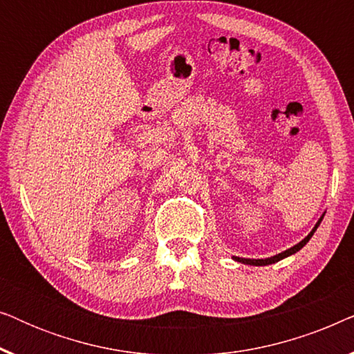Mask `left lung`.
Returning a JSON list of instances; mask_svg holds the SVG:
<instances>
[{"label": "left lung", "mask_w": 354, "mask_h": 354, "mask_svg": "<svg viewBox=\"0 0 354 354\" xmlns=\"http://www.w3.org/2000/svg\"><path fill=\"white\" fill-rule=\"evenodd\" d=\"M322 219H324V214L319 217V221L316 222V225H314V229L309 232V234L304 236V239L299 241V243H297L295 246H292V248H288V250H285V251H282V253H279V254H275V256H270V258H266V259H248V258H239V256H234V261H236V263H241V264H248V266H269V264H274V263H277V261H280V259H285V258H288V256H292V254H295L297 253V251H299L303 248L304 245L308 243L309 240H311V236L314 235V232L317 230V227H319V224H321L322 222Z\"/></svg>", "instance_id": "1"}]
</instances>
